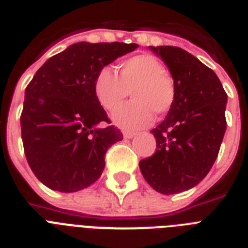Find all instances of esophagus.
<instances>
[{"mask_svg": "<svg viewBox=\"0 0 248 248\" xmlns=\"http://www.w3.org/2000/svg\"><path fill=\"white\" fill-rule=\"evenodd\" d=\"M136 134L135 132H132V131H124V139H131V138H134Z\"/></svg>", "mask_w": 248, "mask_h": 248, "instance_id": "esophagus-1", "label": "esophagus"}]
</instances>
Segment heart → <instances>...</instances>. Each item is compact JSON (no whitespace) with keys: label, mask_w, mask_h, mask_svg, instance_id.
<instances>
[{"label":"heart","mask_w":248,"mask_h":248,"mask_svg":"<svg viewBox=\"0 0 248 248\" xmlns=\"http://www.w3.org/2000/svg\"><path fill=\"white\" fill-rule=\"evenodd\" d=\"M120 76L110 67L101 68L93 90L101 107L114 112L131 91V103L124 105L113 120L124 128H141L151 124L153 113L162 116L175 101V83L165 72L163 64L151 54H140L122 60Z\"/></svg>","instance_id":"1"}]
</instances>
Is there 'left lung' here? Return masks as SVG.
<instances>
[{
	"label": "left lung",
	"mask_w": 248,
	"mask_h": 248,
	"mask_svg": "<svg viewBox=\"0 0 248 248\" xmlns=\"http://www.w3.org/2000/svg\"><path fill=\"white\" fill-rule=\"evenodd\" d=\"M175 83V101L165 121L152 130L157 151L141 159L140 171L162 194L188 190L211 170L227 120V93L215 72L180 47H152Z\"/></svg>",
	"instance_id": "8db88e82"
}]
</instances>
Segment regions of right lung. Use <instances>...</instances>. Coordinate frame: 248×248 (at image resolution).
Here are the masks:
<instances>
[{"label":"right lung","mask_w":248,"mask_h":248,"mask_svg":"<svg viewBox=\"0 0 248 248\" xmlns=\"http://www.w3.org/2000/svg\"><path fill=\"white\" fill-rule=\"evenodd\" d=\"M136 44L78 42L51 56L25 89L21 139L29 167L52 190L77 192L100 177L108 148L124 139L95 95L97 72Z\"/></svg>","instance_id":"1"}]
</instances>
